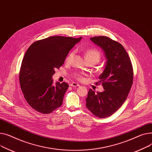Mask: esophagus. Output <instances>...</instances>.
<instances>
[{
  "mask_svg": "<svg viewBox=\"0 0 152 152\" xmlns=\"http://www.w3.org/2000/svg\"><path fill=\"white\" fill-rule=\"evenodd\" d=\"M71 86H74V87H76V86H79V84L75 83V82H72V83H70V85Z\"/></svg>",
  "mask_w": 152,
  "mask_h": 152,
  "instance_id": "esophagus-1",
  "label": "esophagus"
}]
</instances>
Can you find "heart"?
I'll use <instances>...</instances> for the list:
<instances>
[{
  "instance_id": "b5f03b06",
  "label": "heart",
  "mask_w": 152,
  "mask_h": 152,
  "mask_svg": "<svg viewBox=\"0 0 152 152\" xmlns=\"http://www.w3.org/2000/svg\"><path fill=\"white\" fill-rule=\"evenodd\" d=\"M74 53H75L74 51H72L69 53L66 58L67 62L70 61L72 59V58L74 56ZM85 57L88 62H93V63H94L95 64L100 61L101 55L100 52L97 50L95 48H86L85 50ZM73 77L78 80H82L83 78L82 74L78 72L74 73Z\"/></svg>"
}]
</instances>
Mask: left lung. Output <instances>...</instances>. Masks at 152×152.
Wrapping results in <instances>:
<instances>
[{"label": "left lung", "instance_id": "8db88e82", "mask_svg": "<svg viewBox=\"0 0 152 152\" xmlns=\"http://www.w3.org/2000/svg\"><path fill=\"white\" fill-rule=\"evenodd\" d=\"M90 39L102 48L107 61L99 77L104 91L95 93L90 89L86 106L96 117L106 118L114 113L126 101L133 82L132 66L127 52L120 43L105 36Z\"/></svg>", "mask_w": 152, "mask_h": 152}]
</instances>
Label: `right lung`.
<instances>
[{
    "label": "right lung",
    "mask_w": 152,
    "mask_h": 152,
    "mask_svg": "<svg viewBox=\"0 0 152 152\" xmlns=\"http://www.w3.org/2000/svg\"><path fill=\"white\" fill-rule=\"evenodd\" d=\"M81 39L52 36L35 42L26 51L19 78L24 98L33 109L47 114L61 106L69 85L53 84L52 76Z\"/></svg>",
    "instance_id": "obj_1"
}]
</instances>
